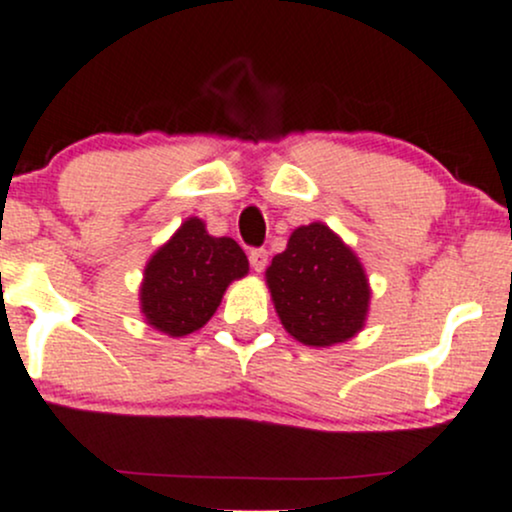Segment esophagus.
<instances>
[{
	"instance_id": "1",
	"label": "esophagus",
	"mask_w": 512,
	"mask_h": 512,
	"mask_svg": "<svg viewBox=\"0 0 512 512\" xmlns=\"http://www.w3.org/2000/svg\"><path fill=\"white\" fill-rule=\"evenodd\" d=\"M250 267L255 272H262L267 267V250H262V247H255V250H250Z\"/></svg>"
}]
</instances>
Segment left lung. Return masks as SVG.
I'll use <instances>...</instances> for the list:
<instances>
[{
  "instance_id": "left-lung-1",
  "label": "left lung",
  "mask_w": 512,
  "mask_h": 512,
  "mask_svg": "<svg viewBox=\"0 0 512 512\" xmlns=\"http://www.w3.org/2000/svg\"><path fill=\"white\" fill-rule=\"evenodd\" d=\"M265 277L279 321L304 346L343 343L365 326L368 277L351 247L324 223L294 230Z\"/></svg>"
}]
</instances>
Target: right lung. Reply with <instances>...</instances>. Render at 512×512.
<instances>
[{"label":"right lung","mask_w":512,"mask_h":512,"mask_svg":"<svg viewBox=\"0 0 512 512\" xmlns=\"http://www.w3.org/2000/svg\"><path fill=\"white\" fill-rule=\"evenodd\" d=\"M247 270L238 242L213 238L201 218H188L144 267L139 289L144 319L171 338L188 336L208 324L228 284Z\"/></svg>","instance_id":"1"}]
</instances>
